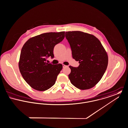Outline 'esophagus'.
Masks as SVG:
<instances>
[{"instance_id":"obj_1","label":"esophagus","mask_w":128,"mask_h":128,"mask_svg":"<svg viewBox=\"0 0 128 128\" xmlns=\"http://www.w3.org/2000/svg\"><path fill=\"white\" fill-rule=\"evenodd\" d=\"M68 67V66H66V65H65L64 64H63V68H65V67Z\"/></svg>"}]
</instances>
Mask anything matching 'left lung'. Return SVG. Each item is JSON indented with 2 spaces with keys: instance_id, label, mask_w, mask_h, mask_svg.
I'll return each instance as SVG.
<instances>
[{
  "instance_id": "1",
  "label": "left lung",
  "mask_w": 128,
  "mask_h": 128,
  "mask_svg": "<svg viewBox=\"0 0 128 128\" xmlns=\"http://www.w3.org/2000/svg\"><path fill=\"white\" fill-rule=\"evenodd\" d=\"M65 36L78 67L70 66L68 75L72 84L82 90L94 86L102 79L108 65L107 53L94 36L80 31L66 32Z\"/></svg>"
}]
</instances>
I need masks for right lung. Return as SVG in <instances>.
Here are the masks:
<instances>
[{"instance_id": "right-lung-1", "label": "right lung", "mask_w": 128, "mask_h": 128, "mask_svg": "<svg viewBox=\"0 0 128 128\" xmlns=\"http://www.w3.org/2000/svg\"><path fill=\"white\" fill-rule=\"evenodd\" d=\"M64 37L65 32H46L29 38L24 44L19 68L24 79L32 88L44 91L55 84L63 66L48 63L46 58L54 57L55 46Z\"/></svg>"}]
</instances>
